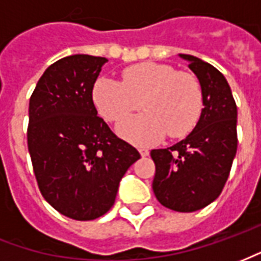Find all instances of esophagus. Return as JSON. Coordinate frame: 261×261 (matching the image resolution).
<instances>
[{
  "mask_svg": "<svg viewBox=\"0 0 261 261\" xmlns=\"http://www.w3.org/2000/svg\"><path fill=\"white\" fill-rule=\"evenodd\" d=\"M138 151L141 153V156H148V155H149V151H148L147 148H140Z\"/></svg>",
  "mask_w": 261,
  "mask_h": 261,
  "instance_id": "obj_1",
  "label": "esophagus"
}]
</instances>
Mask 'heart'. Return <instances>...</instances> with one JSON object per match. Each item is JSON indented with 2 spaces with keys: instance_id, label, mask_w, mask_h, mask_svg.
I'll use <instances>...</instances> for the list:
<instances>
[{
  "instance_id": "b5f03b06",
  "label": "heart",
  "mask_w": 261,
  "mask_h": 261,
  "mask_svg": "<svg viewBox=\"0 0 261 261\" xmlns=\"http://www.w3.org/2000/svg\"><path fill=\"white\" fill-rule=\"evenodd\" d=\"M93 102L108 121H121L133 112H147L127 119L119 133L133 144L148 145L168 133L170 138L187 136L200 119L202 89L196 75L158 63L131 65L121 81L99 78Z\"/></svg>"
}]
</instances>
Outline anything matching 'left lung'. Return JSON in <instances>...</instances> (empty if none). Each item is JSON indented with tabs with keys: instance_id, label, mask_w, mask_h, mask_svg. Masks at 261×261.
Listing matches in <instances>:
<instances>
[{
	"instance_id": "8db88e82",
	"label": "left lung",
	"mask_w": 261,
	"mask_h": 261,
	"mask_svg": "<svg viewBox=\"0 0 261 261\" xmlns=\"http://www.w3.org/2000/svg\"><path fill=\"white\" fill-rule=\"evenodd\" d=\"M189 61L202 89L201 116L194 130L175 145L152 149L155 162L152 189L164 207L193 213L217 198L228 180L238 149V109L218 69L190 54Z\"/></svg>"
}]
</instances>
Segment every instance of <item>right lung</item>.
I'll list each match as a JSON object with an SVG mask.
<instances>
[{
    "instance_id": "1",
    "label": "right lung",
    "mask_w": 261,
    "mask_h": 261,
    "mask_svg": "<svg viewBox=\"0 0 261 261\" xmlns=\"http://www.w3.org/2000/svg\"><path fill=\"white\" fill-rule=\"evenodd\" d=\"M105 57L74 54L40 76L29 100L28 148L44 200L76 221L102 217L140 152L97 116L92 91Z\"/></svg>"
}]
</instances>
